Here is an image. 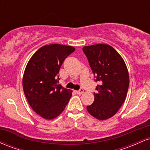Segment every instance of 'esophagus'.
<instances>
[{"instance_id": "esophagus-1", "label": "esophagus", "mask_w": 150, "mask_h": 150, "mask_svg": "<svg viewBox=\"0 0 150 150\" xmlns=\"http://www.w3.org/2000/svg\"><path fill=\"white\" fill-rule=\"evenodd\" d=\"M83 92H84V89H80V90L76 91V93L77 94H82Z\"/></svg>"}]
</instances>
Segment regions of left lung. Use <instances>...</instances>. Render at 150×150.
Masks as SVG:
<instances>
[{
  "label": "left lung",
  "mask_w": 150,
  "mask_h": 150,
  "mask_svg": "<svg viewBox=\"0 0 150 150\" xmlns=\"http://www.w3.org/2000/svg\"><path fill=\"white\" fill-rule=\"evenodd\" d=\"M82 51L88 60L96 82L94 101L87 106V111L99 120L111 118L119 110L127 96L129 75L120 54L108 44L84 46Z\"/></svg>",
  "instance_id": "left-lung-1"
}]
</instances>
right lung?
Returning a JSON list of instances; mask_svg holds the SVG:
<instances>
[{
    "label": "right lung",
    "mask_w": 150,
    "mask_h": 150,
    "mask_svg": "<svg viewBox=\"0 0 150 150\" xmlns=\"http://www.w3.org/2000/svg\"><path fill=\"white\" fill-rule=\"evenodd\" d=\"M75 49L61 44L42 46L27 63L22 79L23 90L32 109L42 118L53 119L64 111L72 90L58 85L64 60Z\"/></svg>",
    "instance_id": "1"
}]
</instances>
